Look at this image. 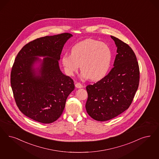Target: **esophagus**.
<instances>
[{
	"instance_id": "obj_1",
	"label": "esophagus",
	"mask_w": 159,
	"mask_h": 159,
	"mask_svg": "<svg viewBox=\"0 0 159 159\" xmlns=\"http://www.w3.org/2000/svg\"><path fill=\"white\" fill-rule=\"evenodd\" d=\"M75 86H76V88H83L82 84L81 83H76V84H75Z\"/></svg>"
}]
</instances>
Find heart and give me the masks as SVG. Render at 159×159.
<instances>
[{"mask_svg":"<svg viewBox=\"0 0 159 159\" xmlns=\"http://www.w3.org/2000/svg\"><path fill=\"white\" fill-rule=\"evenodd\" d=\"M111 57V51L107 44L88 39L73 46L71 54L63 55L61 62L67 75H73L80 65L82 77L97 81L106 75Z\"/></svg>","mask_w":159,"mask_h":159,"instance_id":"1","label":"heart"}]
</instances>
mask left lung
Returning <instances> with one entry per match:
<instances>
[{
  "mask_svg": "<svg viewBox=\"0 0 159 159\" xmlns=\"http://www.w3.org/2000/svg\"><path fill=\"white\" fill-rule=\"evenodd\" d=\"M117 54L114 67L108 75L86 86L88 98L86 109L93 119L109 120L127 109L139 87V67L131 48L113 36Z\"/></svg>",
  "mask_w": 159,
  "mask_h": 159,
  "instance_id": "1",
  "label": "left lung"
}]
</instances>
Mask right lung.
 <instances>
[{
    "label": "right lung",
    "mask_w": 159,
    "mask_h": 159,
    "mask_svg": "<svg viewBox=\"0 0 159 159\" xmlns=\"http://www.w3.org/2000/svg\"><path fill=\"white\" fill-rule=\"evenodd\" d=\"M72 36L64 33L36 39L16 56L11 74L13 96L19 109L32 120L45 124L57 120L75 89L73 79L59 66L64 44ZM38 56L47 57L42 61ZM39 61L41 65L34 69Z\"/></svg>",
    "instance_id": "obj_1"
}]
</instances>
